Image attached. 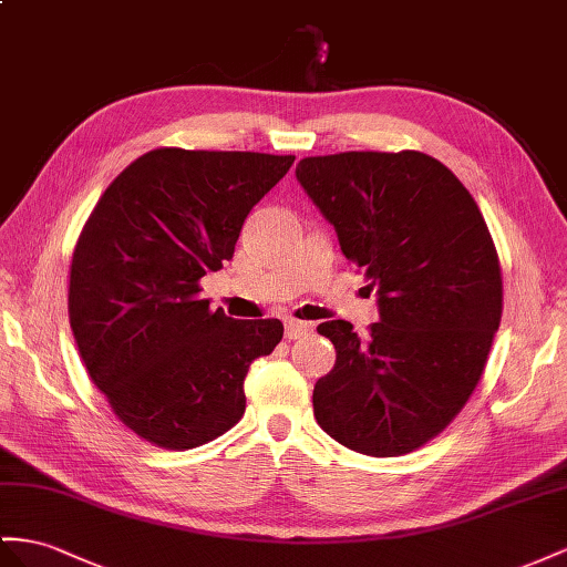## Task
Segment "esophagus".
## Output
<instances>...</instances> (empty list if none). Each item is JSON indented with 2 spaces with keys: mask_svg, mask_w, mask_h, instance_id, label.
Masks as SVG:
<instances>
[{
  "mask_svg": "<svg viewBox=\"0 0 567 567\" xmlns=\"http://www.w3.org/2000/svg\"><path fill=\"white\" fill-rule=\"evenodd\" d=\"M311 330H313V326H311V323L295 321V318H289V321H285V338H287V340H299V338H307Z\"/></svg>",
  "mask_w": 567,
  "mask_h": 567,
  "instance_id": "obj_1",
  "label": "esophagus"
}]
</instances>
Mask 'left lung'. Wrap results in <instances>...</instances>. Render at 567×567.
Here are the masks:
<instances>
[{
    "instance_id": "8db88e82",
    "label": "left lung",
    "mask_w": 567,
    "mask_h": 567,
    "mask_svg": "<svg viewBox=\"0 0 567 567\" xmlns=\"http://www.w3.org/2000/svg\"><path fill=\"white\" fill-rule=\"evenodd\" d=\"M295 174L379 303L367 338L347 321L318 326L338 359L313 388V414L357 453H412L470 400L501 326V266L482 210L419 151L303 157Z\"/></svg>"
}]
</instances>
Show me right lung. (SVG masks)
<instances>
[{
    "instance_id": "right-lung-1",
    "label": "right lung",
    "mask_w": 567,
    "mask_h": 567,
    "mask_svg": "<svg viewBox=\"0 0 567 567\" xmlns=\"http://www.w3.org/2000/svg\"><path fill=\"white\" fill-rule=\"evenodd\" d=\"M292 163L157 148L97 200L71 258L69 323L93 383L141 439L186 450L241 419L246 373L282 323L213 311L198 280L235 256L246 215Z\"/></svg>"
}]
</instances>
